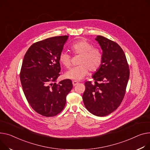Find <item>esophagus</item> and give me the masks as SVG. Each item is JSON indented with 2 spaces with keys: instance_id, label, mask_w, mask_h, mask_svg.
<instances>
[{
  "instance_id": "34e87169",
  "label": "esophagus",
  "mask_w": 150,
  "mask_h": 150,
  "mask_svg": "<svg viewBox=\"0 0 150 150\" xmlns=\"http://www.w3.org/2000/svg\"><path fill=\"white\" fill-rule=\"evenodd\" d=\"M78 84V83L77 81H72V84H73L74 86H76Z\"/></svg>"
}]
</instances>
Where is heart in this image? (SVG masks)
Listing matches in <instances>:
<instances>
[{
	"mask_svg": "<svg viewBox=\"0 0 150 150\" xmlns=\"http://www.w3.org/2000/svg\"><path fill=\"white\" fill-rule=\"evenodd\" d=\"M71 49L74 54L80 55L78 66L70 69L65 73V77L79 81L83 79L88 74V70L95 72L100 67L103 55L100 50L93 47L92 45L86 40H79L71 46ZM59 61L64 67L69 68L71 66V57L67 52L63 51L59 55Z\"/></svg>",
	"mask_w": 150,
	"mask_h": 150,
	"instance_id": "b5f03b06",
	"label": "heart"
}]
</instances>
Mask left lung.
I'll use <instances>...</instances> for the list:
<instances>
[{
	"instance_id": "8db88e82",
	"label": "left lung",
	"mask_w": 150,
	"mask_h": 150,
	"mask_svg": "<svg viewBox=\"0 0 150 150\" xmlns=\"http://www.w3.org/2000/svg\"><path fill=\"white\" fill-rule=\"evenodd\" d=\"M103 51L102 64L92 78L86 81L83 95L87 110L97 116L110 114L120 105L129 76V66L122 48L103 36L95 38Z\"/></svg>"
}]
</instances>
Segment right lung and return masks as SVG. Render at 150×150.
Here are the masks:
<instances>
[{"label":"right lung","mask_w":150,"mask_h":150,"mask_svg":"<svg viewBox=\"0 0 150 150\" xmlns=\"http://www.w3.org/2000/svg\"><path fill=\"white\" fill-rule=\"evenodd\" d=\"M68 37H54L34 43L22 62L20 78L24 94L34 110L46 117L63 110L73 87L69 79L56 83L61 70L59 55Z\"/></svg>","instance_id":"add662e5"}]
</instances>
